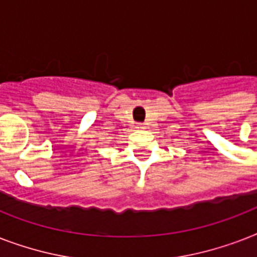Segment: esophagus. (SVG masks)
Returning <instances> with one entry per match:
<instances>
[{
    "label": "esophagus",
    "instance_id": "esophagus-1",
    "mask_svg": "<svg viewBox=\"0 0 257 257\" xmlns=\"http://www.w3.org/2000/svg\"><path fill=\"white\" fill-rule=\"evenodd\" d=\"M136 128H139V129H143V128H144V124H141V122H139V124L136 125Z\"/></svg>",
    "mask_w": 257,
    "mask_h": 257
}]
</instances>
